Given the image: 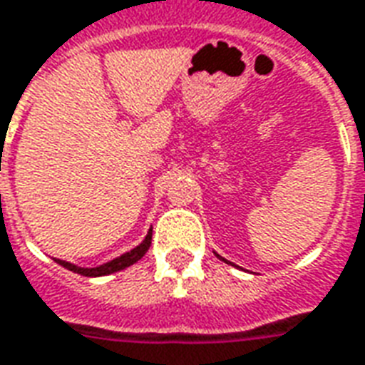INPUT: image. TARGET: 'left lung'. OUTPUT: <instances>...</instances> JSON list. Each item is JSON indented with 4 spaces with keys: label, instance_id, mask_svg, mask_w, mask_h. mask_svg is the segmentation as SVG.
Here are the masks:
<instances>
[{
    "label": "left lung",
    "instance_id": "8db88e82",
    "mask_svg": "<svg viewBox=\"0 0 365 365\" xmlns=\"http://www.w3.org/2000/svg\"><path fill=\"white\" fill-rule=\"evenodd\" d=\"M220 259H222V257H220Z\"/></svg>",
    "mask_w": 365,
    "mask_h": 365
}]
</instances>
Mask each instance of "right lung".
Instances as JSON below:
<instances>
[{
  "label": "right lung",
  "mask_w": 365,
  "mask_h": 365,
  "mask_svg": "<svg viewBox=\"0 0 365 365\" xmlns=\"http://www.w3.org/2000/svg\"><path fill=\"white\" fill-rule=\"evenodd\" d=\"M150 240H153V230H148L147 237L143 240V244H139L135 250L128 251V253H123L120 257L112 259V261H108L104 265L100 267H93V269H85V267H77L73 265V263H67V261H61V259H56V263H59L61 267H66L69 271L77 272V274H83V277H106V274H112V272H118L121 269H125V267L133 265L137 263L139 259L145 255L150 247Z\"/></svg>",
  "instance_id": "obj_1"
}]
</instances>
